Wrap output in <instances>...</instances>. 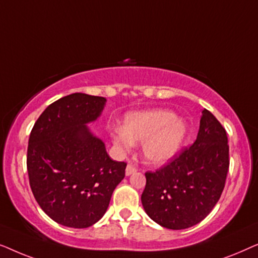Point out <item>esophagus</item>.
Masks as SVG:
<instances>
[{"instance_id":"34e87169","label":"esophagus","mask_w":258,"mask_h":258,"mask_svg":"<svg viewBox=\"0 0 258 258\" xmlns=\"http://www.w3.org/2000/svg\"><path fill=\"white\" fill-rule=\"evenodd\" d=\"M137 171V169L134 167V165H132V164H128L126 165V168H125V175L126 176H130V175H133L134 172H136Z\"/></svg>"}]
</instances>
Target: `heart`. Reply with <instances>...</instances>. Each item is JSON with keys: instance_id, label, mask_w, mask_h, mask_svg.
<instances>
[{"instance_id": "1", "label": "heart", "mask_w": 258, "mask_h": 258, "mask_svg": "<svg viewBox=\"0 0 258 258\" xmlns=\"http://www.w3.org/2000/svg\"><path fill=\"white\" fill-rule=\"evenodd\" d=\"M188 125L168 109H149L128 112L122 128L116 129L111 141L118 153H128L134 143H141V153L147 164L162 167L168 164L181 150Z\"/></svg>"}]
</instances>
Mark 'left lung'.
Listing matches in <instances>:
<instances>
[{"label": "left lung", "instance_id": "8db88e82", "mask_svg": "<svg viewBox=\"0 0 258 258\" xmlns=\"http://www.w3.org/2000/svg\"><path fill=\"white\" fill-rule=\"evenodd\" d=\"M229 169L227 132L203 109L196 141L164 168L146 172L141 201L148 216L172 230L204 220L220 200Z\"/></svg>", "mask_w": 258, "mask_h": 258}]
</instances>
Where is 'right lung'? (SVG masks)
Listing matches in <instances>:
<instances>
[{"label":"right lung","instance_id":"right-lung-1","mask_svg":"<svg viewBox=\"0 0 258 258\" xmlns=\"http://www.w3.org/2000/svg\"><path fill=\"white\" fill-rule=\"evenodd\" d=\"M104 97L75 93L42 112L28 142L31 191L51 220L69 228L91 227L103 217L124 178V162L112 161L88 124L102 115Z\"/></svg>","mask_w":258,"mask_h":258}]
</instances>
